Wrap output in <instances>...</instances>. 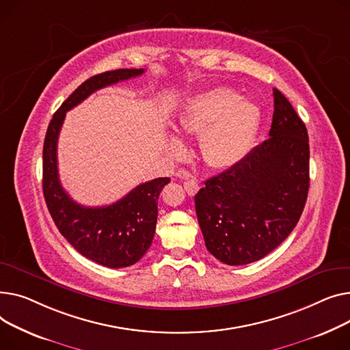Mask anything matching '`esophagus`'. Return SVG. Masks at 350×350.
<instances>
[{
	"instance_id": "34e87169",
	"label": "esophagus",
	"mask_w": 350,
	"mask_h": 350,
	"mask_svg": "<svg viewBox=\"0 0 350 350\" xmlns=\"http://www.w3.org/2000/svg\"><path fill=\"white\" fill-rule=\"evenodd\" d=\"M183 188H185V191L188 192V195L193 196L199 191V183L195 179H188V180L183 182Z\"/></svg>"
}]
</instances>
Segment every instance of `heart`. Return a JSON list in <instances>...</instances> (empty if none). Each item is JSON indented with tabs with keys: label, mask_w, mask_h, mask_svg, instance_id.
<instances>
[{
	"label": "heart",
	"mask_w": 350,
	"mask_h": 350,
	"mask_svg": "<svg viewBox=\"0 0 350 350\" xmlns=\"http://www.w3.org/2000/svg\"><path fill=\"white\" fill-rule=\"evenodd\" d=\"M260 111L249 100L224 88L193 96L178 118V131L202 134L200 154L213 168H229L249 154Z\"/></svg>",
	"instance_id": "1"
}]
</instances>
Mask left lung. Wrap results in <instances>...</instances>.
I'll use <instances>...</instances> for the list:
<instances>
[{
    "mask_svg": "<svg viewBox=\"0 0 350 350\" xmlns=\"http://www.w3.org/2000/svg\"><path fill=\"white\" fill-rule=\"evenodd\" d=\"M270 138L204 182L195 196L211 254L228 265L258 261L297 226L310 188V141L291 103L273 89Z\"/></svg>",
    "mask_w": 350,
    "mask_h": 350,
    "instance_id": "obj_1",
    "label": "left lung"
}]
</instances>
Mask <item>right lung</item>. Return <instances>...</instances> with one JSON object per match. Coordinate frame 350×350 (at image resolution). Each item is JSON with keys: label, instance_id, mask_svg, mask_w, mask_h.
<instances>
[{"label": "right lung", "instance_id": "obj_1", "mask_svg": "<svg viewBox=\"0 0 350 350\" xmlns=\"http://www.w3.org/2000/svg\"><path fill=\"white\" fill-rule=\"evenodd\" d=\"M142 73L144 69H117L88 79L53 114L44 142L42 188L48 211L57 230L81 256L109 269L133 265L147 253L155 233L158 198L171 179L157 178L141 183L109 206H81L60 185L56 154L57 138L66 111L76 107L96 90Z\"/></svg>", "mask_w": 350, "mask_h": 350}]
</instances>
